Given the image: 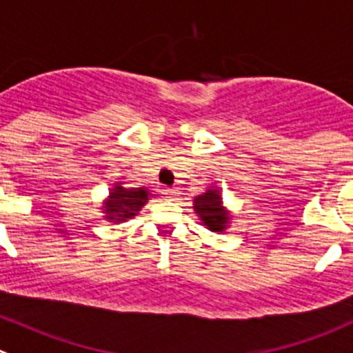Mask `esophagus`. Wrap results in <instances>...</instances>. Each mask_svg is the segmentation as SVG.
Instances as JSON below:
<instances>
[{"instance_id": "esophagus-1", "label": "esophagus", "mask_w": 353, "mask_h": 353, "mask_svg": "<svg viewBox=\"0 0 353 353\" xmlns=\"http://www.w3.org/2000/svg\"><path fill=\"white\" fill-rule=\"evenodd\" d=\"M176 193H177L176 188H167V186H165V188H161V195H165L167 199H174V196H176Z\"/></svg>"}]
</instances>
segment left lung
Masks as SVG:
<instances>
[{"mask_svg": "<svg viewBox=\"0 0 353 353\" xmlns=\"http://www.w3.org/2000/svg\"><path fill=\"white\" fill-rule=\"evenodd\" d=\"M193 209L200 216V220L204 221L212 232H221L227 228L228 214L221 208V199L218 195V190H211L204 195L196 196L195 202H193Z\"/></svg>", "mask_w": 353, "mask_h": 353, "instance_id": "left-lung-1", "label": "left lung"}]
</instances>
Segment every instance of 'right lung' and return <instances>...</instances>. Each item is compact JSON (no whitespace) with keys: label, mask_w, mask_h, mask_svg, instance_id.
<instances>
[{"label":"right lung","mask_w":353,"mask_h":353,"mask_svg":"<svg viewBox=\"0 0 353 353\" xmlns=\"http://www.w3.org/2000/svg\"><path fill=\"white\" fill-rule=\"evenodd\" d=\"M149 200V192L145 188H123L117 183L110 192L105 202V218L110 221H126L137 214L142 205Z\"/></svg>","instance_id":"obj_1"}]
</instances>
